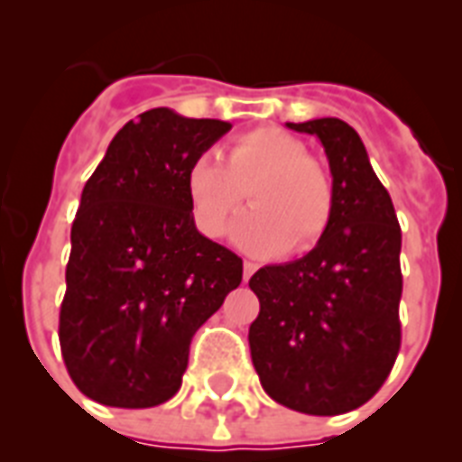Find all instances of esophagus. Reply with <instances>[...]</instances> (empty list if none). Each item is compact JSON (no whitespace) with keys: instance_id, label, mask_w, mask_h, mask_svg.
I'll return each instance as SVG.
<instances>
[{"instance_id":"34e87169","label":"esophagus","mask_w":462,"mask_h":462,"mask_svg":"<svg viewBox=\"0 0 462 462\" xmlns=\"http://www.w3.org/2000/svg\"><path fill=\"white\" fill-rule=\"evenodd\" d=\"M257 269H259V266L254 262H245V263H243V280H245V282H247V280L252 278V273H254V271H257Z\"/></svg>"}]
</instances>
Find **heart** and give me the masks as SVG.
Listing matches in <instances>:
<instances>
[{
    "label": "heart",
    "instance_id": "1",
    "mask_svg": "<svg viewBox=\"0 0 462 462\" xmlns=\"http://www.w3.org/2000/svg\"><path fill=\"white\" fill-rule=\"evenodd\" d=\"M217 153H199L187 171L193 219L205 236L224 234L250 189L254 203L234 238L257 254L309 252L332 224L334 182L299 137L275 125L240 133Z\"/></svg>",
    "mask_w": 462,
    "mask_h": 462
}]
</instances>
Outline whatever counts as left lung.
Returning <instances> with one entry per match:
<instances>
[{
  "mask_svg": "<svg viewBox=\"0 0 462 462\" xmlns=\"http://www.w3.org/2000/svg\"><path fill=\"white\" fill-rule=\"evenodd\" d=\"M287 128L320 137L334 217L306 257L252 275L259 315L247 338L271 400L310 416H337L372 400L400 353L402 228L346 121L327 116Z\"/></svg>",
  "mask_w": 462,
  "mask_h": 462,
  "instance_id": "obj_1",
  "label": "left lung"
}]
</instances>
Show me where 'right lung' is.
<instances>
[{
	"label": "right lung",
	"instance_id": "add662e5",
	"mask_svg": "<svg viewBox=\"0 0 462 462\" xmlns=\"http://www.w3.org/2000/svg\"><path fill=\"white\" fill-rule=\"evenodd\" d=\"M228 130L149 109L118 130L86 182L58 337L74 385L105 407L171 400L193 334L243 280V259L199 234L187 193L191 161Z\"/></svg>",
	"mask_w": 462,
	"mask_h": 462
}]
</instances>
